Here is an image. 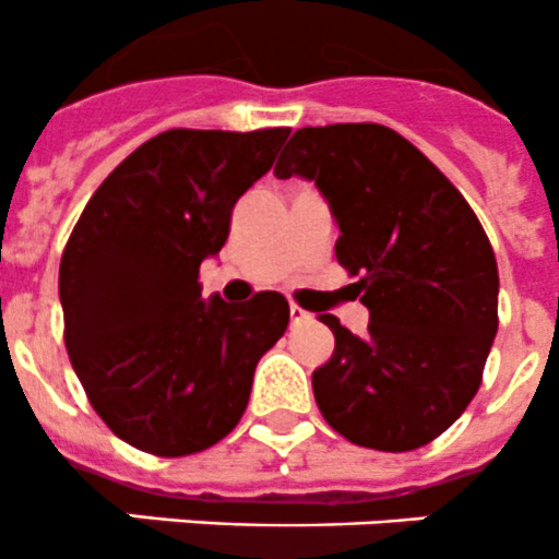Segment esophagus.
<instances>
[{
  "label": "esophagus",
  "instance_id": "obj_1",
  "mask_svg": "<svg viewBox=\"0 0 559 559\" xmlns=\"http://www.w3.org/2000/svg\"><path fill=\"white\" fill-rule=\"evenodd\" d=\"M307 320H312V314L304 312V309L296 307V304H290V323L298 325V323H307Z\"/></svg>",
  "mask_w": 559,
  "mask_h": 559
}]
</instances>
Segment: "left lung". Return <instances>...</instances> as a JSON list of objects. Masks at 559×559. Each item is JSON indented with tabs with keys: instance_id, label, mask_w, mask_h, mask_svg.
Here are the masks:
<instances>
[{
	"instance_id": "left-lung-1",
	"label": "left lung",
	"mask_w": 559,
	"mask_h": 559,
	"mask_svg": "<svg viewBox=\"0 0 559 559\" xmlns=\"http://www.w3.org/2000/svg\"><path fill=\"white\" fill-rule=\"evenodd\" d=\"M277 179L314 181L340 225L336 261L369 309L356 336L334 314L312 391L331 429L378 451L432 443L465 413L497 334V261L462 192L383 124L293 132Z\"/></svg>"
}]
</instances>
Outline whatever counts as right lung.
Masks as SVG:
<instances>
[{
    "label": "right lung",
    "mask_w": 559,
    "mask_h": 559,
    "mask_svg": "<svg viewBox=\"0 0 559 559\" xmlns=\"http://www.w3.org/2000/svg\"><path fill=\"white\" fill-rule=\"evenodd\" d=\"M287 135L159 132L97 187L64 247L70 361L110 432L146 454H198L234 432L258 361L285 334L282 293L206 301L198 272Z\"/></svg>",
    "instance_id": "1"
}]
</instances>
